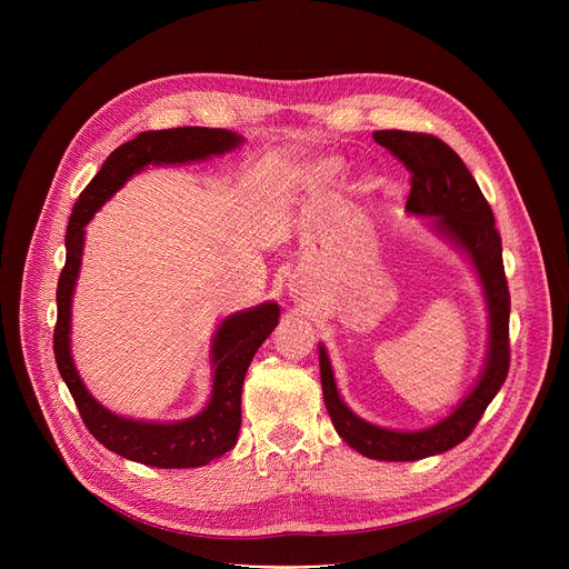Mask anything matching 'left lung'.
Wrapping results in <instances>:
<instances>
[{
  "label": "left lung",
  "instance_id": "1",
  "mask_svg": "<svg viewBox=\"0 0 569 569\" xmlns=\"http://www.w3.org/2000/svg\"><path fill=\"white\" fill-rule=\"evenodd\" d=\"M376 143L387 148L410 171L408 211L437 216V227L472 259L491 317V347L477 387L441 423L421 432H393L358 419L342 402L331 362L319 347L323 402L338 435L358 452L382 461H417L461 443L479 423L507 380L509 349V283L502 263V238L491 204L486 202L461 157L439 137L408 130H378Z\"/></svg>",
  "mask_w": 569,
  "mask_h": 569
}]
</instances>
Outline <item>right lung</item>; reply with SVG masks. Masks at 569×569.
I'll list each match as a JSON object with an SVG mask.
<instances>
[{"instance_id":"obj_1","label":"right lung","mask_w":569,"mask_h":569,"mask_svg":"<svg viewBox=\"0 0 569 569\" xmlns=\"http://www.w3.org/2000/svg\"><path fill=\"white\" fill-rule=\"evenodd\" d=\"M242 137L222 128H171L148 130L121 143L103 161L101 171L78 196L64 236L67 259L58 279L56 303L58 319L53 329V353L58 371L71 391L80 419L108 450L154 468H196L233 448L240 430V389L248 367L274 331L279 306L263 303L259 308L227 317L213 340V393L207 408L180 423H143L114 417L90 396L80 382L69 353L71 295L83 254L86 224L94 211L123 182L148 164H184L236 148Z\"/></svg>"}]
</instances>
